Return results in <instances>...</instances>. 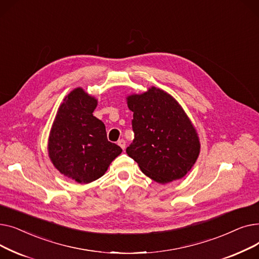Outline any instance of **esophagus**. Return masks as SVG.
<instances>
[{
	"mask_svg": "<svg viewBox=\"0 0 259 259\" xmlns=\"http://www.w3.org/2000/svg\"><path fill=\"white\" fill-rule=\"evenodd\" d=\"M117 145L122 149V150H124V149L126 148V142H125L124 140H119V141L117 142Z\"/></svg>",
	"mask_w": 259,
	"mask_h": 259,
	"instance_id": "esophagus-1",
	"label": "esophagus"
}]
</instances>
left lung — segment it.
Wrapping results in <instances>:
<instances>
[{"instance_id":"obj_1","label":"left lung","mask_w":259,"mask_h":259,"mask_svg":"<svg viewBox=\"0 0 259 259\" xmlns=\"http://www.w3.org/2000/svg\"><path fill=\"white\" fill-rule=\"evenodd\" d=\"M127 103L133 112L134 132L127 154L144 174L159 184L184 178L195 164L200 145L180 104L155 87L130 95Z\"/></svg>"}]
</instances>
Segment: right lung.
Wrapping results in <instances>:
<instances>
[{
	"label": "right lung",
	"instance_id": "add662e5",
	"mask_svg": "<svg viewBox=\"0 0 259 259\" xmlns=\"http://www.w3.org/2000/svg\"><path fill=\"white\" fill-rule=\"evenodd\" d=\"M97 105L83 89H74L60 106L50 131L48 152L54 167L79 184L100 179L121 153L108 141L104 122L93 116Z\"/></svg>",
	"mask_w": 259,
	"mask_h": 259
}]
</instances>
